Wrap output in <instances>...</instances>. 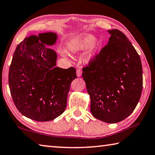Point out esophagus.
<instances>
[{
	"label": "esophagus",
	"instance_id": "34e87169",
	"mask_svg": "<svg viewBox=\"0 0 155 155\" xmlns=\"http://www.w3.org/2000/svg\"><path fill=\"white\" fill-rule=\"evenodd\" d=\"M77 75L78 77H80L81 75H82V70L81 69H78L77 70Z\"/></svg>",
	"mask_w": 155,
	"mask_h": 155
}]
</instances>
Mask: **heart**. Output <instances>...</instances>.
<instances>
[{"label":"heart","mask_w":155,"mask_h":155,"mask_svg":"<svg viewBox=\"0 0 155 155\" xmlns=\"http://www.w3.org/2000/svg\"><path fill=\"white\" fill-rule=\"evenodd\" d=\"M100 45L101 43L98 40H96L95 37L91 34H87L74 41L72 44V48L76 51H85L89 48L85 61H90L98 51Z\"/></svg>","instance_id":"obj_1"}]
</instances>
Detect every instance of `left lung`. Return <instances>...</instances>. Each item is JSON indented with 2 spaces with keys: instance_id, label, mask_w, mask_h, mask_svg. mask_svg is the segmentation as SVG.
Instances as JSON below:
<instances>
[{
  "instance_id": "1",
  "label": "left lung",
  "mask_w": 155,
  "mask_h": 155,
  "mask_svg": "<svg viewBox=\"0 0 155 155\" xmlns=\"http://www.w3.org/2000/svg\"><path fill=\"white\" fill-rule=\"evenodd\" d=\"M111 35L99 54L83 69L90 94L91 114L107 123H117L130 115L140 101L143 85L140 57L124 33Z\"/></svg>"
}]
</instances>
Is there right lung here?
Masks as SVG:
<instances>
[{
  "mask_svg": "<svg viewBox=\"0 0 155 155\" xmlns=\"http://www.w3.org/2000/svg\"><path fill=\"white\" fill-rule=\"evenodd\" d=\"M36 37L33 45L28 44ZM54 33H40L25 38L17 46L9 72V86L16 108L28 118L51 121L61 115L67 104L76 69L56 67L57 55L46 46L56 43Z\"/></svg>",
  "mask_w": 155,
  "mask_h": 155,
  "instance_id": "obj_1",
  "label": "right lung"
}]
</instances>
